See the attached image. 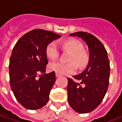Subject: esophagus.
Returning <instances> with one entry per match:
<instances>
[{
	"mask_svg": "<svg viewBox=\"0 0 122 122\" xmlns=\"http://www.w3.org/2000/svg\"><path fill=\"white\" fill-rule=\"evenodd\" d=\"M56 76L57 78H58V77H60L61 76V74H59V73H57V72H56Z\"/></svg>",
	"mask_w": 122,
	"mask_h": 122,
	"instance_id": "esophagus-1",
	"label": "esophagus"
}]
</instances>
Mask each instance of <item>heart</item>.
<instances>
[{"label":"heart","mask_w":122,"mask_h":122,"mask_svg":"<svg viewBox=\"0 0 122 122\" xmlns=\"http://www.w3.org/2000/svg\"><path fill=\"white\" fill-rule=\"evenodd\" d=\"M62 48L71 52L68 63L60 61L52 62L48 65V69L51 71H54L60 74H73L76 71L77 66L80 69L84 68L88 63V56L86 52L82 51V45L74 39H69L59 42ZM59 49L56 41H51L46 48V54L48 58L55 59L59 56Z\"/></svg>","instance_id":"heart-1"}]
</instances>
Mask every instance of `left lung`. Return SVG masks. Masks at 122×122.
Segmentation results:
<instances>
[{"instance_id":"left-lung-1","label":"left lung","mask_w":122,"mask_h":122,"mask_svg":"<svg viewBox=\"0 0 122 122\" xmlns=\"http://www.w3.org/2000/svg\"><path fill=\"white\" fill-rule=\"evenodd\" d=\"M70 36L80 38L89 50V61L82 73L68 78V101L76 112L86 114L95 109L102 102L109 84L110 62L102 44L92 34L76 32Z\"/></svg>"}]
</instances>
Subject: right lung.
Here are the masks:
<instances>
[{"label": "right lung", "instance_id": "add662e5", "mask_svg": "<svg viewBox=\"0 0 122 122\" xmlns=\"http://www.w3.org/2000/svg\"><path fill=\"white\" fill-rule=\"evenodd\" d=\"M60 37L51 31L35 29L23 35L13 48L9 64L10 86L23 107L37 110L48 102L56 74L45 73L48 63L46 48Z\"/></svg>", "mask_w": 122, "mask_h": 122}]
</instances>
